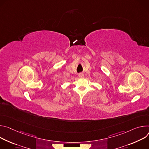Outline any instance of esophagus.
Wrapping results in <instances>:
<instances>
[{"label": "esophagus", "instance_id": "34e87169", "mask_svg": "<svg viewBox=\"0 0 149 149\" xmlns=\"http://www.w3.org/2000/svg\"><path fill=\"white\" fill-rule=\"evenodd\" d=\"M79 77H84V74L83 73H79Z\"/></svg>", "mask_w": 149, "mask_h": 149}]
</instances>
